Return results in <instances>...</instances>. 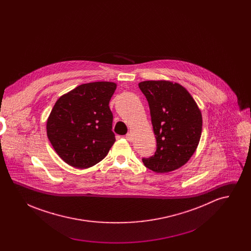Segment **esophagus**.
Here are the masks:
<instances>
[{
    "mask_svg": "<svg viewBox=\"0 0 251 251\" xmlns=\"http://www.w3.org/2000/svg\"><path fill=\"white\" fill-rule=\"evenodd\" d=\"M125 138L128 140V141H132V139H133V137H132V134H131V132H129V133H127L126 135H125Z\"/></svg>",
    "mask_w": 251,
    "mask_h": 251,
    "instance_id": "esophagus-1",
    "label": "esophagus"
}]
</instances>
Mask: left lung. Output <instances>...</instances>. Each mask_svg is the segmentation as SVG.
<instances>
[{
    "mask_svg": "<svg viewBox=\"0 0 251 251\" xmlns=\"http://www.w3.org/2000/svg\"><path fill=\"white\" fill-rule=\"evenodd\" d=\"M138 86L148 100L156 138L154 155L142 159L145 167L157 173L182 167L196 151L201 139V110L180 84L145 81Z\"/></svg>",
    "mask_w": 251,
    "mask_h": 251,
    "instance_id": "left-lung-1",
    "label": "left lung"
}]
</instances>
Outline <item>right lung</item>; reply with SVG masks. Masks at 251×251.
I'll list each match as a JSON object with an SVG mask.
<instances>
[{
    "mask_svg": "<svg viewBox=\"0 0 251 251\" xmlns=\"http://www.w3.org/2000/svg\"><path fill=\"white\" fill-rule=\"evenodd\" d=\"M116 88L110 82L81 84L55 102L47 120V135L68 165L87 168L107 155L116 141L109 108Z\"/></svg>",
    "mask_w": 251,
    "mask_h": 251,
    "instance_id": "add662e5",
    "label": "right lung"
}]
</instances>
